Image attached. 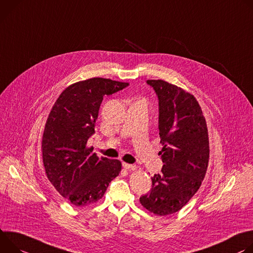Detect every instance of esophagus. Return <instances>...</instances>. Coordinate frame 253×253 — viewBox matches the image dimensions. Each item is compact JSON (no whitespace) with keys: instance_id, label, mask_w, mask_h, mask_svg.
<instances>
[{"instance_id":"obj_1","label":"esophagus","mask_w":253,"mask_h":253,"mask_svg":"<svg viewBox=\"0 0 253 253\" xmlns=\"http://www.w3.org/2000/svg\"><path fill=\"white\" fill-rule=\"evenodd\" d=\"M123 167L126 170H134L135 169L134 165H130V164H126V163H123Z\"/></svg>"}]
</instances>
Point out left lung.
I'll use <instances>...</instances> for the list:
<instances>
[{
	"label": "left lung",
	"mask_w": 253,
	"mask_h": 253,
	"mask_svg": "<svg viewBox=\"0 0 253 253\" xmlns=\"http://www.w3.org/2000/svg\"><path fill=\"white\" fill-rule=\"evenodd\" d=\"M159 98V152L161 174L152 178V191L139 198L158 216L181 210L200 188L209 162L208 128L201 106L193 94L172 83L147 80Z\"/></svg>",
	"instance_id": "8db88e82"
}]
</instances>
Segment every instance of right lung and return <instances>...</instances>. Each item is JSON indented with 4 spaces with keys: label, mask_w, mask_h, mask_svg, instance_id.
<instances>
[{
    "label": "right lung",
    "mask_w": 253,
    "mask_h": 253,
    "mask_svg": "<svg viewBox=\"0 0 253 253\" xmlns=\"http://www.w3.org/2000/svg\"><path fill=\"white\" fill-rule=\"evenodd\" d=\"M128 85L101 77L75 82L55 101L42 136V159L48 180L76 207L96 203L122 171L119 160L98 158L86 146L94 133L104 95Z\"/></svg>",
    "instance_id": "right-lung-1"
}]
</instances>
